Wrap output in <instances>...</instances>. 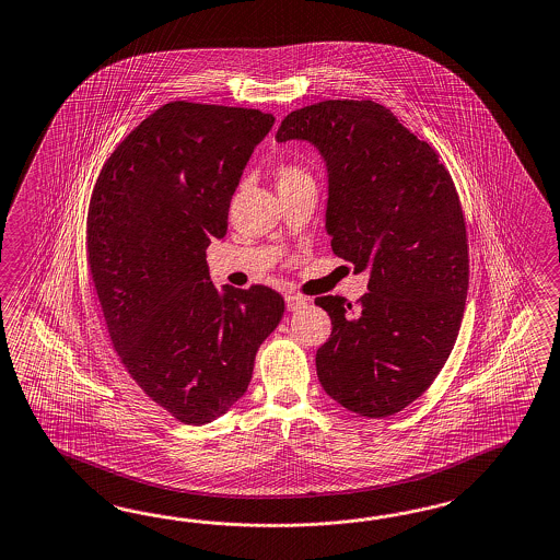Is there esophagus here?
Segmentation results:
<instances>
[{"label":"esophagus","instance_id":"1","mask_svg":"<svg viewBox=\"0 0 560 560\" xmlns=\"http://www.w3.org/2000/svg\"><path fill=\"white\" fill-rule=\"evenodd\" d=\"M308 304V299H304V296H299V294H288L287 296V308L290 313H296V311H301Z\"/></svg>","mask_w":560,"mask_h":560}]
</instances>
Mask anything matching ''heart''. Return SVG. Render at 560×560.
Instances as JSON below:
<instances>
[{
    "instance_id": "1",
    "label": "heart",
    "mask_w": 560,
    "mask_h": 560,
    "mask_svg": "<svg viewBox=\"0 0 560 560\" xmlns=\"http://www.w3.org/2000/svg\"><path fill=\"white\" fill-rule=\"evenodd\" d=\"M311 178L306 171H302L294 164H282L278 171H276V180H278V187L282 185H292V183H299V180H306Z\"/></svg>"
}]
</instances>
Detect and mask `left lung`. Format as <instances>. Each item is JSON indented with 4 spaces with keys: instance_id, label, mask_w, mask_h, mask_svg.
I'll list each match as a JSON object with an SVG mask.
<instances>
[{
    "instance_id": "obj_1",
    "label": "left lung",
    "mask_w": 560,
    "mask_h": 560,
    "mask_svg": "<svg viewBox=\"0 0 560 560\" xmlns=\"http://www.w3.org/2000/svg\"><path fill=\"white\" fill-rule=\"evenodd\" d=\"M276 140L318 150L330 247L370 273L358 306L315 299L332 325L316 351L318 382L355 415H396L431 386L459 335L469 254L453 178L431 145L375 101L302 107Z\"/></svg>"
}]
</instances>
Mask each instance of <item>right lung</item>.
I'll use <instances>...</instances> for the list:
<instances>
[{
  "mask_svg": "<svg viewBox=\"0 0 560 560\" xmlns=\"http://www.w3.org/2000/svg\"><path fill=\"white\" fill-rule=\"evenodd\" d=\"M259 109L173 101L103 164L86 254L112 343L136 384L185 424L244 398L284 315L268 287L217 290L205 249L228 233L235 188L273 126Z\"/></svg>",
  "mask_w": 560,
  "mask_h": 560,
  "instance_id": "add662e5",
  "label": "right lung"
}]
</instances>
